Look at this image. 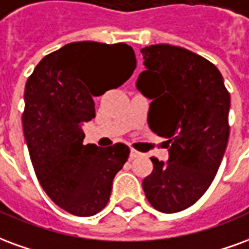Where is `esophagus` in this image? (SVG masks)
<instances>
[{
	"label": "esophagus",
	"instance_id": "obj_1",
	"mask_svg": "<svg viewBox=\"0 0 249 249\" xmlns=\"http://www.w3.org/2000/svg\"><path fill=\"white\" fill-rule=\"evenodd\" d=\"M142 155V152L137 151V150H134V148H131V151H130V159H135V158L141 157Z\"/></svg>",
	"mask_w": 249,
	"mask_h": 249
}]
</instances>
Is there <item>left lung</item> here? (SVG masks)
Segmentation results:
<instances>
[{
	"label": "left lung",
	"instance_id": "1",
	"mask_svg": "<svg viewBox=\"0 0 249 249\" xmlns=\"http://www.w3.org/2000/svg\"><path fill=\"white\" fill-rule=\"evenodd\" d=\"M146 70L137 89L151 99L148 126L167 139L168 160L151 158L143 191L155 210H186L211 186L226 152L230 92L217 67L187 49L151 45L141 50Z\"/></svg>",
	"mask_w": 249,
	"mask_h": 249
}]
</instances>
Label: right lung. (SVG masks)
I'll return each instance as SVG.
<instances>
[{
  "instance_id": "obj_1",
  "label": "right lung",
  "mask_w": 249,
  "mask_h": 249,
  "mask_svg": "<svg viewBox=\"0 0 249 249\" xmlns=\"http://www.w3.org/2000/svg\"><path fill=\"white\" fill-rule=\"evenodd\" d=\"M137 67L126 43L83 41L41 59L25 87L23 134L41 186L58 207L92 216L106 207L114 177L127 162L123 143L83 144L82 124L95 117L92 97L117 89Z\"/></svg>"
}]
</instances>
